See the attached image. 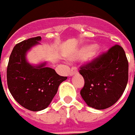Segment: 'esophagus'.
<instances>
[{"label": "esophagus", "mask_w": 135, "mask_h": 135, "mask_svg": "<svg viewBox=\"0 0 135 135\" xmlns=\"http://www.w3.org/2000/svg\"><path fill=\"white\" fill-rule=\"evenodd\" d=\"M76 74H78V70H77V69H76V68H72L71 70H70V73H69V76H72L75 75Z\"/></svg>", "instance_id": "1"}]
</instances>
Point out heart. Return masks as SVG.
Masks as SVG:
<instances>
[{
	"instance_id": "heart-1",
	"label": "heart",
	"mask_w": 135,
	"mask_h": 135,
	"mask_svg": "<svg viewBox=\"0 0 135 135\" xmlns=\"http://www.w3.org/2000/svg\"><path fill=\"white\" fill-rule=\"evenodd\" d=\"M95 49L96 46L95 45H89V46H83L76 51V52L72 57V59L75 60H80L86 59L89 56L90 58H93L95 55V52H93Z\"/></svg>"
}]
</instances>
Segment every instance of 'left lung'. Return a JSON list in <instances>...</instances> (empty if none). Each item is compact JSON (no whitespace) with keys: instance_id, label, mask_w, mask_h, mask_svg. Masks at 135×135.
<instances>
[{"instance_id":"1","label":"left lung","mask_w":135,"mask_h":135,"mask_svg":"<svg viewBox=\"0 0 135 135\" xmlns=\"http://www.w3.org/2000/svg\"><path fill=\"white\" fill-rule=\"evenodd\" d=\"M85 84L80 91L89 107L107 109L117 102L126 89L128 62L122 46L115 45L91 63L80 68Z\"/></svg>"}]
</instances>
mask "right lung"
Masks as SVG:
<instances>
[{
	"mask_svg": "<svg viewBox=\"0 0 135 135\" xmlns=\"http://www.w3.org/2000/svg\"><path fill=\"white\" fill-rule=\"evenodd\" d=\"M41 37L24 40L16 44L9 56L7 70L9 90L14 99L31 111L46 109L56 95L59 85L67 76H59L54 69L46 65V61L31 65L27 52L40 44Z\"/></svg>",
	"mask_w": 135,
	"mask_h": 135,
	"instance_id": "1",
	"label": "right lung"
}]
</instances>
